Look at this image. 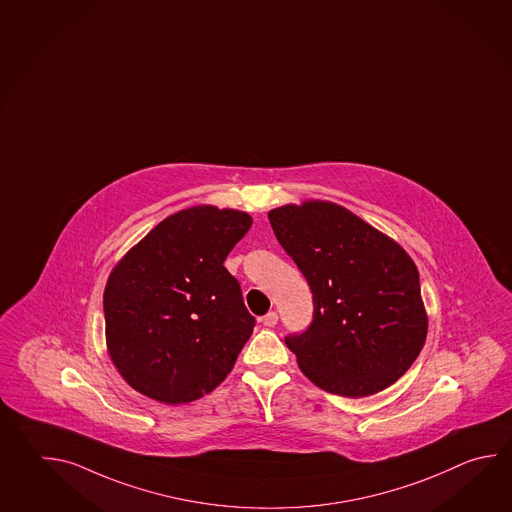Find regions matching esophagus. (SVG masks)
Returning a JSON list of instances; mask_svg holds the SVG:
<instances>
[{"label":"esophagus","instance_id":"obj_1","mask_svg":"<svg viewBox=\"0 0 512 512\" xmlns=\"http://www.w3.org/2000/svg\"><path fill=\"white\" fill-rule=\"evenodd\" d=\"M277 319H279V315H277V313L268 312L264 317H262V324H264V326H268V328H272V326L277 324Z\"/></svg>","mask_w":512,"mask_h":512}]
</instances>
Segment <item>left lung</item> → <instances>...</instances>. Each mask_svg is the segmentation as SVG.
<instances>
[{
	"label": "left lung",
	"instance_id": "left-lung-1",
	"mask_svg": "<svg viewBox=\"0 0 512 512\" xmlns=\"http://www.w3.org/2000/svg\"><path fill=\"white\" fill-rule=\"evenodd\" d=\"M282 248L313 293V323L286 346L313 385L366 397L394 385L425 345L416 262L350 209L310 199L270 209Z\"/></svg>",
	"mask_w": 512,
	"mask_h": 512
}]
</instances>
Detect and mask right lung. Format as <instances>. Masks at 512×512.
Wrapping results in <instances>:
<instances>
[{"label":"right lung","instance_id":"obj_1","mask_svg":"<svg viewBox=\"0 0 512 512\" xmlns=\"http://www.w3.org/2000/svg\"><path fill=\"white\" fill-rule=\"evenodd\" d=\"M251 224L240 209H180L116 262L105 282V345L136 392L182 405L228 377L255 319L224 261Z\"/></svg>","mask_w":512,"mask_h":512}]
</instances>
